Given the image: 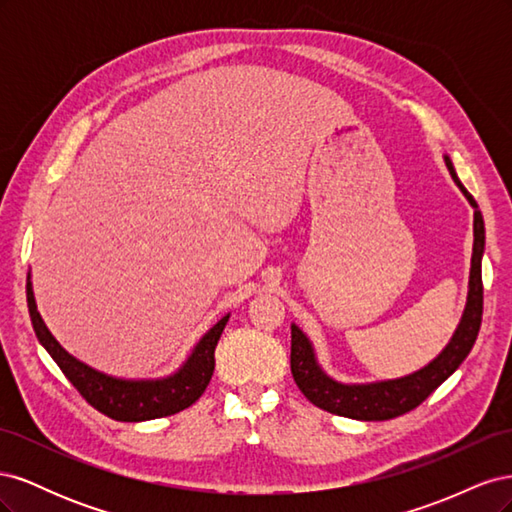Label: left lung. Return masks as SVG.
<instances>
[{
    "mask_svg": "<svg viewBox=\"0 0 512 512\" xmlns=\"http://www.w3.org/2000/svg\"><path fill=\"white\" fill-rule=\"evenodd\" d=\"M444 164L461 194L466 196L474 209V245L470 262L468 299L463 307L457 329L442 352L431 359L425 367L412 371L401 378L374 380V382H339L331 378L318 363L312 339H309L297 324L292 322V344H290V369L301 393L314 406L331 414L356 418V421H389L414 410L418 404L438 389V386L455 374V369L466 361L470 354L483 318V280H480V262L485 254V222L478 211L476 200L463 188L451 158L444 153Z\"/></svg>",
    "mask_w": 512,
    "mask_h": 512,
    "instance_id": "obj_1",
    "label": "left lung"
}]
</instances>
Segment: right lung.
Here are the masks:
<instances>
[{
    "label": "right lung",
    "instance_id": "add662e5",
    "mask_svg": "<svg viewBox=\"0 0 512 512\" xmlns=\"http://www.w3.org/2000/svg\"><path fill=\"white\" fill-rule=\"evenodd\" d=\"M27 307L38 342L53 356L59 369L76 386V391L98 412L123 423L153 421V418L170 416L190 408L205 393L213 376L215 346H218L230 318V314H226L215 322L192 346L190 354L185 356V361L173 374L162 378H117L79 361L57 342L38 312L32 275H27Z\"/></svg>",
    "mask_w": 512,
    "mask_h": 512
}]
</instances>
